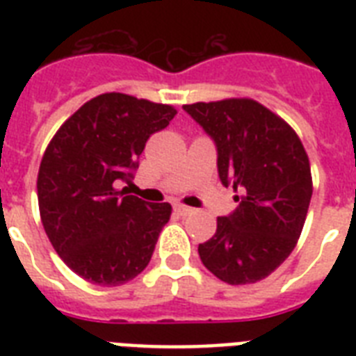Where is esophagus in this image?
I'll return each mask as SVG.
<instances>
[{
	"label": "esophagus",
	"mask_w": 356,
	"mask_h": 356,
	"mask_svg": "<svg viewBox=\"0 0 356 356\" xmlns=\"http://www.w3.org/2000/svg\"><path fill=\"white\" fill-rule=\"evenodd\" d=\"M175 212H179L181 216H188V214H192V212H194V209H190V207L181 205V203H179V205H175Z\"/></svg>",
	"instance_id": "1"
}]
</instances>
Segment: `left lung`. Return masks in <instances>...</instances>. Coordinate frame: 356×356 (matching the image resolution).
Instances as JSON below:
<instances>
[{
  "mask_svg": "<svg viewBox=\"0 0 356 356\" xmlns=\"http://www.w3.org/2000/svg\"><path fill=\"white\" fill-rule=\"evenodd\" d=\"M218 147V173L240 201L200 243L201 262L227 284L262 281L288 259L303 231L312 173L298 133L249 97L183 105Z\"/></svg>",
  "mask_w": 356,
  "mask_h": 356,
  "instance_id": "left-lung-1",
  "label": "left lung"
}]
</instances>
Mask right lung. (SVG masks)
<instances>
[{"instance_id":"right-lung-1","label":"right lung","mask_w":356,"mask_h":356,"mask_svg":"<svg viewBox=\"0 0 356 356\" xmlns=\"http://www.w3.org/2000/svg\"><path fill=\"white\" fill-rule=\"evenodd\" d=\"M175 114L172 105L107 92L77 108L47 144L36 179L42 225L85 281L120 286L149 264L172 205L142 201L116 183L133 177L147 138Z\"/></svg>"}]
</instances>
